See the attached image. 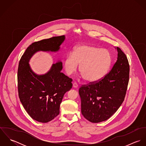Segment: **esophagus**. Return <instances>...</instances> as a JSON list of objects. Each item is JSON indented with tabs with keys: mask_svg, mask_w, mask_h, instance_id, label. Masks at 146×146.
<instances>
[{
	"mask_svg": "<svg viewBox=\"0 0 146 146\" xmlns=\"http://www.w3.org/2000/svg\"><path fill=\"white\" fill-rule=\"evenodd\" d=\"M73 87L74 88H78V84L76 83H73Z\"/></svg>",
	"mask_w": 146,
	"mask_h": 146,
	"instance_id": "esophagus-1",
	"label": "esophagus"
}]
</instances>
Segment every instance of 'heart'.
I'll return each instance as SVG.
<instances>
[{"label": "heart", "mask_w": 146, "mask_h": 146, "mask_svg": "<svg viewBox=\"0 0 146 146\" xmlns=\"http://www.w3.org/2000/svg\"><path fill=\"white\" fill-rule=\"evenodd\" d=\"M112 63L110 52L102 48L88 45L76 46L72 53H69L64 62L66 74L71 75L79 70L84 79L88 82L94 83L103 78Z\"/></svg>", "instance_id": "obj_1"}]
</instances>
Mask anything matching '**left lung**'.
<instances>
[{"label": "left lung", "instance_id": "1", "mask_svg": "<svg viewBox=\"0 0 146 146\" xmlns=\"http://www.w3.org/2000/svg\"><path fill=\"white\" fill-rule=\"evenodd\" d=\"M117 60L101 80L83 85L79 88L81 110L84 117L93 123L108 119L119 109L125 98L129 80V64L119 47Z\"/></svg>", "mask_w": 146, "mask_h": 146}]
</instances>
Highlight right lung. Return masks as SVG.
<instances>
[{"label": "right lung", "mask_w": 146, "mask_h": 146, "mask_svg": "<svg viewBox=\"0 0 146 146\" xmlns=\"http://www.w3.org/2000/svg\"><path fill=\"white\" fill-rule=\"evenodd\" d=\"M64 38L61 35L33 42L19 64L17 83L20 101L30 117L40 123H48L59 115L63 96L71 89L72 79L61 72V62L54 64L46 74L38 75L30 68L29 61L38 51L58 50Z\"/></svg>", "instance_id": "obj_1"}]
</instances>
